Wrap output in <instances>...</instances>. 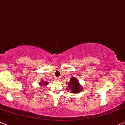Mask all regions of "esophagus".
Listing matches in <instances>:
<instances>
[{
    "mask_svg": "<svg viewBox=\"0 0 125 125\" xmlns=\"http://www.w3.org/2000/svg\"><path fill=\"white\" fill-rule=\"evenodd\" d=\"M55 79H56L57 81L58 82H60V81H61V79H60V78H58H58H55Z\"/></svg>",
    "mask_w": 125,
    "mask_h": 125,
    "instance_id": "obj_1",
    "label": "esophagus"
}]
</instances>
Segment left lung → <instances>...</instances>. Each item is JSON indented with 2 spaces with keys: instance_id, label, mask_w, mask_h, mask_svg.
I'll list each match as a JSON object with an SVG mask.
<instances>
[{
  "instance_id": "1",
  "label": "left lung",
  "mask_w": 125,
  "mask_h": 125,
  "mask_svg": "<svg viewBox=\"0 0 125 125\" xmlns=\"http://www.w3.org/2000/svg\"><path fill=\"white\" fill-rule=\"evenodd\" d=\"M67 90H70L72 93H78L82 90V86L80 85L77 79L74 77H72L70 82L68 83Z\"/></svg>"
}]
</instances>
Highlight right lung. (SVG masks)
<instances>
[{
  "instance_id": "obj_1",
  "label": "right lung",
  "mask_w": 125,
  "mask_h": 125,
  "mask_svg": "<svg viewBox=\"0 0 125 125\" xmlns=\"http://www.w3.org/2000/svg\"><path fill=\"white\" fill-rule=\"evenodd\" d=\"M48 84L47 82H44V81H41V83H39V85L41 86H46Z\"/></svg>"
}]
</instances>
